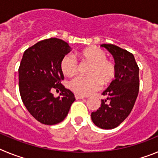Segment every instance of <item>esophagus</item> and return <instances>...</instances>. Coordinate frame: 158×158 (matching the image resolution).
Wrapping results in <instances>:
<instances>
[{"label": "esophagus", "instance_id": "1", "mask_svg": "<svg viewBox=\"0 0 158 158\" xmlns=\"http://www.w3.org/2000/svg\"><path fill=\"white\" fill-rule=\"evenodd\" d=\"M75 98H76L77 100H79V99H84L85 98V96H81V95H78V94H75Z\"/></svg>", "mask_w": 158, "mask_h": 158}]
</instances>
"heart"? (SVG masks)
Masks as SVG:
<instances>
[{
    "mask_svg": "<svg viewBox=\"0 0 158 158\" xmlns=\"http://www.w3.org/2000/svg\"><path fill=\"white\" fill-rule=\"evenodd\" d=\"M84 62L91 64L88 70V77L78 76L69 83V89L76 94L86 96L100 89L102 83L107 85L115 80L116 66L107 59V54L96 47H89L79 53ZM60 67L67 77H72L77 73L78 63L74 57L67 54L62 59Z\"/></svg>",
    "mask_w": 158,
    "mask_h": 158,
    "instance_id": "1",
    "label": "heart"
}]
</instances>
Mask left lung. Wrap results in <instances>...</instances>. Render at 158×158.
<instances>
[{"mask_svg": "<svg viewBox=\"0 0 158 158\" xmlns=\"http://www.w3.org/2000/svg\"><path fill=\"white\" fill-rule=\"evenodd\" d=\"M113 55L116 66L115 79L102 93L99 109L93 111V123L101 129L118 127L130 115L139 91V68L129 51L113 44H102Z\"/></svg>", "mask_w": 158, "mask_h": 158, "instance_id": "1", "label": "left lung"}]
</instances>
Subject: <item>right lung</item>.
I'll return each instance as SVG.
<instances>
[{
  "label": "right lung",
  "mask_w": 158,
  "mask_h": 158,
  "mask_svg": "<svg viewBox=\"0 0 158 158\" xmlns=\"http://www.w3.org/2000/svg\"><path fill=\"white\" fill-rule=\"evenodd\" d=\"M71 48L66 42L56 38L38 42L24 51L19 67V89L23 104L36 120L54 125L68 115L74 95L64 87L60 67L62 59ZM59 89L54 98L51 90Z\"/></svg>",
  "instance_id": "right-lung-1"
}]
</instances>
